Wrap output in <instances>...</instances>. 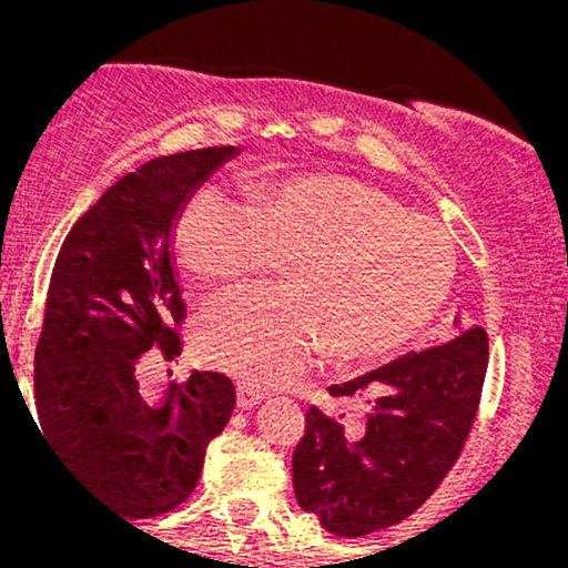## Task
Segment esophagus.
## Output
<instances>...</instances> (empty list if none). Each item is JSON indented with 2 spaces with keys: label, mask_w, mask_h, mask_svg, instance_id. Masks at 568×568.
<instances>
[{
  "label": "esophagus",
  "mask_w": 568,
  "mask_h": 568,
  "mask_svg": "<svg viewBox=\"0 0 568 568\" xmlns=\"http://www.w3.org/2000/svg\"><path fill=\"white\" fill-rule=\"evenodd\" d=\"M262 400H264L262 389L251 387V384H245V382L237 384V406H240V408L247 410V408L258 406V403H262Z\"/></svg>",
  "instance_id": "34e87169"
}]
</instances>
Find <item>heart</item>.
Wrapping results in <instances>:
<instances>
[{
    "instance_id": "heart-1",
    "label": "heart",
    "mask_w": 568,
    "mask_h": 568,
    "mask_svg": "<svg viewBox=\"0 0 568 568\" xmlns=\"http://www.w3.org/2000/svg\"><path fill=\"white\" fill-rule=\"evenodd\" d=\"M189 275L230 285L283 262L288 285L226 293L202 312L194 349L251 387L291 382L331 347L376 363L408 347L452 291L456 253L433 221L344 175H293L240 202L192 194L175 224Z\"/></svg>"
}]
</instances>
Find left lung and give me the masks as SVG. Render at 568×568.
Listing matches in <instances>:
<instances>
[{
    "label": "left lung",
    "instance_id": "1",
    "mask_svg": "<svg viewBox=\"0 0 568 568\" xmlns=\"http://www.w3.org/2000/svg\"><path fill=\"white\" fill-rule=\"evenodd\" d=\"M425 352H408L334 397H363V419L344 422L312 406L293 452V491L304 513L336 537L400 524L440 486L475 422L488 366L480 325Z\"/></svg>",
    "mask_w": 568,
    "mask_h": 568
}]
</instances>
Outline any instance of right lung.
<instances>
[{"mask_svg":"<svg viewBox=\"0 0 568 568\" xmlns=\"http://www.w3.org/2000/svg\"><path fill=\"white\" fill-rule=\"evenodd\" d=\"M240 154L211 146L149 160L71 226L55 258L34 355L39 427L90 491L125 518H154L197 486L230 422L234 384L194 371L160 400L139 393V357L181 355L186 317L173 230L192 194Z\"/></svg>","mask_w":568,"mask_h":568,"instance_id":"add662e5","label":"right lung"}]
</instances>
